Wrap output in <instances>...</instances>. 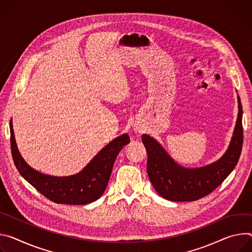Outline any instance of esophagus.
<instances>
[{"label": "esophagus", "instance_id": "1", "mask_svg": "<svg viewBox=\"0 0 252 252\" xmlns=\"http://www.w3.org/2000/svg\"><path fill=\"white\" fill-rule=\"evenodd\" d=\"M142 132H143V131H142V128H140V127H138V128H136V129H135V133H136V134H138V135H139V134H141Z\"/></svg>", "mask_w": 252, "mask_h": 252}]
</instances>
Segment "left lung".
<instances>
[{
    "label": "left lung",
    "mask_w": 252,
    "mask_h": 252,
    "mask_svg": "<svg viewBox=\"0 0 252 252\" xmlns=\"http://www.w3.org/2000/svg\"><path fill=\"white\" fill-rule=\"evenodd\" d=\"M238 99V115L230 144L217 161L197 168H185L176 163L149 135H142L147 151V173L157 193L170 201H195L216 189L236 166L242 149V106Z\"/></svg>",
    "instance_id": "obj_1"
}]
</instances>
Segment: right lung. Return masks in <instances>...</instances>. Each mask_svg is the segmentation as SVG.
I'll list each match as a JSON object with an SVG mask.
<instances>
[{
	"label": "right lung",
	"mask_w": 252,
	"mask_h": 252,
	"mask_svg": "<svg viewBox=\"0 0 252 252\" xmlns=\"http://www.w3.org/2000/svg\"><path fill=\"white\" fill-rule=\"evenodd\" d=\"M10 131L12 156L19 173L51 201L71 205L88 204L101 197L118 153L130 142L129 136L123 134L106 145L79 173L57 177L33 169L23 159L16 144L12 119Z\"/></svg>",
	"instance_id": "obj_1"
}]
</instances>
